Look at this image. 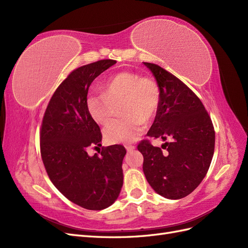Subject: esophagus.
<instances>
[{
    "instance_id": "1",
    "label": "esophagus",
    "mask_w": 248,
    "mask_h": 248,
    "mask_svg": "<svg viewBox=\"0 0 248 248\" xmlns=\"http://www.w3.org/2000/svg\"><path fill=\"white\" fill-rule=\"evenodd\" d=\"M125 148H126V150L128 152H130V151H133L134 149H136V147H134L133 145H125Z\"/></svg>"
}]
</instances>
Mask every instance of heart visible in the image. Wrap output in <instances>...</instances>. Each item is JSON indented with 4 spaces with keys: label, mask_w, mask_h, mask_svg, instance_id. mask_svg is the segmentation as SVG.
Here are the masks:
<instances>
[{
    "label": "heart",
    "mask_w": 248,
    "mask_h": 248,
    "mask_svg": "<svg viewBox=\"0 0 248 248\" xmlns=\"http://www.w3.org/2000/svg\"><path fill=\"white\" fill-rule=\"evenodd\" d=\"M103 93L89 92L87 110L97 124L104 125L114 116L115 104L122 103L125 118L110 122L103 130L112 144L136 140L145 130V121L156 116L160 103V90L156 81L132 71H121L108 77L102 84Z\"/></svg>",
    "instance_id": "heart-1"
}]
</instances>
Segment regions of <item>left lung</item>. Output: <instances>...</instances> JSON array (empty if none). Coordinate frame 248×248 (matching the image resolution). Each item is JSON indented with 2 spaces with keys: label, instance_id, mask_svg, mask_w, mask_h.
<instances>
[{
  "label": "left lung",
  "instance_id": "1",
  "mask_svg": "<svg viewBox=\"0 0 248 248\" xmlns=\"http://www.w3.org/2000/svg\"><path fill=\"white\" fill-rule=\"evenodd\" d=\"M144 65L160 90L159 108L147 136L170 141L162 145L166 153L148 140L139 144L138 150L144 156L142 170L155 192L179 200L196 189L207 174L214 153V127L188 87L158 65Z\"/></svg>",
  "mask_w": 248,
  "mask_h": 248
}]
</instances>
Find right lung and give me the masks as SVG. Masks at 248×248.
Masks as SVG:
<instances>
[{"mask_svg": "<svg viewBox=\"0 0 248 248\" xmlns=\"http://www.w3.org/2000/svg\"><path fill=\"white\" fill-rule=\"evenodd\" d=\"M116 63L101 60L73 70L52 95L42 120L40 151L50 181L65 198L88 210L114 204L123 186V146L102 148L99 155L87 152L90 146H101L102 140L87 110L88 90Z\"/></svg>", "mask_w": 248, "mask_h": 248, "instance_id": "obj_1", "label": "right lung"}]
</instances>
